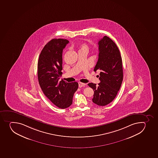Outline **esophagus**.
<instances>
[{"label": "esophagus", "instance_id": "34e87169", "mask_svg": "<svg viewBox=\"0 0 158 158\" xmlns=\"http://www.w3.org/2000/svg\"><path fill=\"white\" fill-rule=\"evenodd\" d=\"M85 85V83H83L81 82H79V87L80 88V87H83V86H84Z\"/></svg>", "mask_w": 158, "mask_h": 158}]
</instances>
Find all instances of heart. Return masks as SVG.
Segmentation results:
<instances>
[{"label": "heart", "mask_w": 158, "mask_h": 158, "mask_svg": "<svg viewBox=\"0 0 158 158\" xmlns=\"http://www.w3.org/2000/svg\"><path fill=\"white\" fill-rule=\"evenodd\" d=\"M79 51H89V48L86 44H82L79 47Z\"/></svg>", "instance_id": "obj_1"}]
</instances>
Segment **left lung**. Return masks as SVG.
<instances>
[{
    "label": "left lung",
    "mask_w": 158,
    "mask_h": 158,
    "mask_svg": "<svg viewBox=\"0 0 158 158\" xmlns=\"http://www.w3.org/2000/svg\"><path fill=\"white\" fill-rule=\"evenodd\" d=\"M99 58L94 71H100L98 85L89 83L94 91L93 102L105 106L114 100L120 89L123 77L122 58L116 44L107 36L98 42Z\"/></svg>",
    "instance_id": "obj_1"
}]
</instances>
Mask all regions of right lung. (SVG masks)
Masks as SVG:
<instances>
[{"instance_id":"add662e5","label":"right lung","mask_w":158,"mask_h":158,"mask_svg":"<svg viewBox=\"0 0 158 158\" xmlns=\"http://www.w3.org/2000/svg\"><path fill=\"white\" fill-rule=\"evenodd\" d=\"M69 41L53 39L45 44L38 62V79L45 96L59 108L71 106L73 98L78 88L77 82L59 81L62 69V52Z\"/></svg>"}]
</instances>
